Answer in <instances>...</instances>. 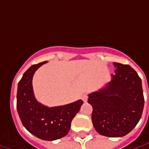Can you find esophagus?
Wrapping results in <instances>:
<instances>
[{
	"mask_svg": "<svg viewBox=\"0 0 149 149\" xmlns=\"http://www.w3.org/2000/svg\"><path fill=\"white\" fill-rule=\"evenodd\" d=\"M81 98H82V100L84 102H87L88 100V96L86 94H83L82 96H81Z\"/></svg>",
	"mask_w": 149,
	"mask_h": 149,
	"instance_id": "esophagus-1",
	"label": "esophagus"
}]
</instances>
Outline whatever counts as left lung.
Listing matches in <instances>:
<instances>
[{
    "label": "left lung",
    "mask_w": 149,
    "mask_h": 149,
    "mask_svg": "<svg viewBox=\"0 0 149 149\" xmlns=\"http://www.w3.org/2000/svg\"><path fill=\"white\" fill-rule=\"evenodd\" d=\"M115 74L107 85L88 95L92 120L98 133L120 137L129 133L140 120L144 99L141 79L128 65L114 62Z\"/></svg>",
    "instance_id": "8db88e82"
}]
</instances>
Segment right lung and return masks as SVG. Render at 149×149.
<instances>
[{
	"label": "right lung",
	"instance_id": "right-lung-1",
	"mask_svg": "<svg viewBox=\"0 0 149 149\" xmlns=\"http://www.w3.org/2000/svg\"><path fill=\"white\" fill-rule=\"evenodd\" d=\"M45 63L32 65L19 81L17 109L22 125L30 133L44 141H55L68 134L83 100L52 108L39 103L34 97L32 81L37 68Z\"/></svg>",
	"mask_w": 149,
	"mask_h": 149
}]
</instances>
